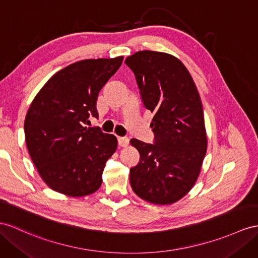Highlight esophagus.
Segmentation results:
<instances>
[{
	"instance_id": "obj_1",
	"label": "esophagus",
	"mask_w": 258,
	"mask_h": 258,
	"mask_svg": "<svg viewBox=\"0 0 258 258\" xmlns=\"http://www.w3.org/2000/svg\"><path fill=\"white\" fill-rule=\"evenodd\" d=\"M118 144L120 147H127L128 146V142H129V139L127 137H118Z\"/></svg>"
}]
</instances>
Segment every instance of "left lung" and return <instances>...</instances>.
Wrapping results in <instances>:
<instances>
[{
  "mask_svg": "<svg viewBox=\"0 0 258 258\" xmlns=\"http://www.w3.org/2000/svg\"><path fill=\"white\" fill-rule=\"evenodd\" d=\"M136 75L144 107L153 112L154 143L131 139L140 154L130 168L137 196L154 205H171L189 191L207 152L202 99L183 62L165 52L138 51L125 59Z\"/></svg>",
  "mask_w": 258,
  "mask_h": 258,
  "instance_id": "8db88e82",
  "label": "left lung"
}]
</instances>
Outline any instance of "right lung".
Instances as JSON below:
<instances>
[{"instance_id": "obj_1", "label": "right lung", "mask_w": 258, "mask_h": 258, "mask_svg": "<svg viewBox=\"0 0 258 258\" xmlns=\"http://www.w3.org/2000/svg\"><path fill=\"white\" fill-rule=\"evenodd\" d=\"M122 60L75 62L52 75L31 102L24 123L25 140L40 177L52 190L83 197L102 185L117 139L98 127L84 125L90 116L98 117V93Z\"/></svg>"}]
</instances>
